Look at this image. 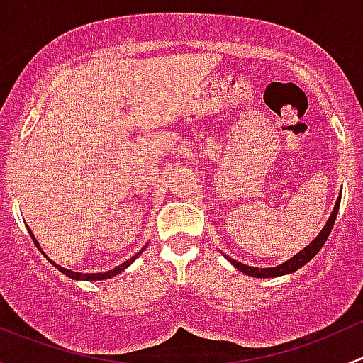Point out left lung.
<instances>
[{"instance_id": "obj_1", "label": "left lung", "mask_w": 363, "mask_h": 363, "mask_svg": "<svg viewBox=\"0 0 363 363\" xmlns=\"http://www.w3.org/2000/svg\"><path fill=\"white\" fill-rule=\"evenodd\" d=\"M339 203H340V196H339L337 202H335L334 211H332L330 218H328L327 225L323 226V230H321V232H320V235H318L316 239H314L313 242L309 244V246L303 247V250L300 251V252H296L294 258H290V259H288V262L281 263V265L270 267V269H256V267L244 265V263L237 262V259L228 258V256H226V258H228V262L232 263V265L235 267L237 270H240V272L247 274V276H251V277H277V276H284V274L295 272V270H298L300 267L306 265V263L309 262V259H313L314 256L318 255V251H320L321 247H323L325 240H327L328 235H330L332 226H334V223H335V218H337Z\"/></svg>"}]
</instances>
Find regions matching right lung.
Listing matches in <instances>:
<instances>
[{
  "mask_svg": "<svg viewBox=\"0 0 363 363\" xmlns=\"http://www.w3.org/2000/svg\"><path fill=\"white\" fill-rule=\"evenodd\" d=\"M28 232H29V235H31V239H33V242H35L36 244V247H38V250L40 251H42V247H40V244L38 242H36V239H35V235H33V232H31V230H29L28 228ZM145 250V246L144 247H142V250L140 251H138L137 252V255H135L133 256V258H130V259H128V262H124V263H121V265L119 267H116V269H113V270H108V272H100V274H82V272H73V270H68V269H65V267H60V265H57V263H54L52 262V259H50L49 258V256H47L45 255V252H43V255H45L47 256V259H49V262L50 263H52V265L54 267H56V269L57 270H60V272H63L65 274V276H68V277H72V279H77V281H101V279H111V277H113V276H117V274H121V272H123V270L124 269H128V267H130L131 265V263H133L135 262V259H137L138 258V256H140L142 255V251H144Z\"/></svg>",
  "mask_w": 363,
  "mask_h": 363,
  "instance_id": "add662e5",
  "label": "right lung"
}]
</instances>
